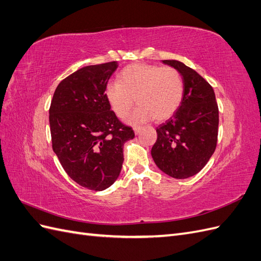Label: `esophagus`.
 Segmentation results:
<instances>
[{
	"mask_svg": "<svg viewBox=\"0 0 261 261\" xmlns=\"http://www.w3.org/2000/svg\"><path fill=\"white\" fill-rule=\"evenodd\" d=\"M140 130H141V127H140V126H135V127H134V132H135V134L140 133Z\"/></svg>",
	"mask_w": 261,
	"mask_h": 261,
	"instance_id": "obj_1",
	"label": "esophagus"
}]
</instances>
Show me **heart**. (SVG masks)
I'll use <instances>...</instances> for the list:
<instances>
[{
  "instance_id": "obj_1",
  "label": "heart",
  "mask_w": 261,
  "mask_h": 261,
  "mask_svg": "<svg viewBox=\"0 0 261 261\" xmlns=\"http://www.w3.org/2000/svg\"><path fill=\"white\" fill-rule=\"evenodd\" d=\"M106 94L114 113L121 118L128 115L136 100L139 106L128 117L132 124L152 118L164 121L180 106L184 82L174 67L136 63L122 70L117 83L108 85Z\"/></svg>"
}]
</instances>
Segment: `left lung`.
<instances>
[{
    "mask_svg": "<svg viewBox=\"0 0 261 261\" xmlns=\"http://www.w3.org/2000/svg\"><path fill=\"white\" fill-rule=\"evenodd\" d=\"M183 77L184 96L176 112L156 127L151 155L156 167L174 178L197 174L217 147L219 109L210 84L184 63L164 60Z\"/></svg>",
    "mask_w": 261,
    "mask_h": 261,
    "instance_id": "8db88e82",
    "label": "left lung"
}]
</instances>
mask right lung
Wrapping results in <instances>:
<instances>
[{"mask_svg": "<svg viewBox=\"0 0 261 261\" xmlns=\"http://www.w3.org/2000/svg\"><path fill=\"white\" fill-rule=\"evenodd\" d=\"M117 62L89 65L63 80L49 110L52 148L67 175L100 192L120 175L123 146L135 137L111 110L106 89Z\"/></svg>", "mask_w": 261, "mask_h": 261, "instance_id": "1", "label": "right lung"}]
</instances>
